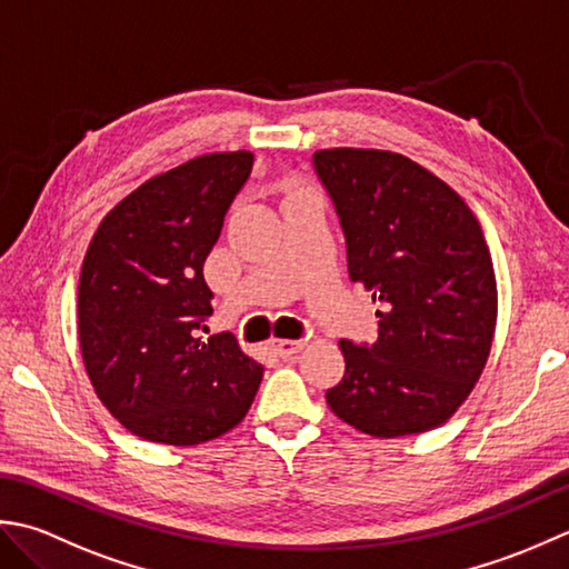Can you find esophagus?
Wrapping results in <instances>:
<instances>
[{
	"label": "esophagus",
	"instance_id": "34e87169",
	"mask_svg": "<svg viewBox=\"0 0 569 569\" xmlns=\"http://www.w3.org/2000/svg\"><path fill=\"white\" fill-rule=\"evenodd\" d=\"M270 346H272V351H274L277 356L289 358V356H295V353H299L301 349H305V341H297V339H274V341H270Z\"/></svg>",
	"mask_w": 569,
	"mask_h": 569
}]
</instances>
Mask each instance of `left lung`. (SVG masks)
Listing matches in <instances>:
<instances>
[{
  "mask_svg": "<svg viewBox=\"0 0 569 569\" xmlns=\"http://www.w3.org/2000/svg\"><path fill=\"white\" fill-rule=\"evenodd\" d=\"M349 274L380 309L376 343L339 341L346 373L327 390L339 420L370 437L435 430L489 361L498 292L489 246L461 196L382 149H319Z\"/></svg>",
  "mask_w": 569,
  "mask_h": 569,
  "instance_id": "obj_1",
  "label": "left lung"
}]
</instances>
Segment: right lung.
<instances>
[{
  "mask_svg": "<svg viewBox=\"0 0 569 569\" xmlns=\"http://www.w3.org/2000/svg\"><path fill=\"white\" fill-rule=\"evenodd\" d=\"M252 171L250 152L196 157L102 218L78 282V339L100 402L149 442L191 447L248 415L262 366L228 331L203 339V262Z\"/></svg>",
  "mask_w": 569,
  "mask_h": 569,
  "instance_id": "right-lung-1",
  "label": "right lung"
}]
</instances>
